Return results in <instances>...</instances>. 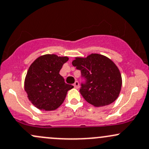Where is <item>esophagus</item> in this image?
<instances>
[{"instance_id": "esophagus-1", "label": "esophagus", "mask_w": 149, "mask_h": 149, "mask_svg": "<svg viewBox=\"0 0 149 149\" xmlns=\"http://www.w3.org/2000/svg\"><path fill=\"white\" fill-rule=\"evenodd\" d=\"M73 85H74V87L76 88V89H78V88H79V82H78V81H75Z\"/></svg>"}]
</instances>
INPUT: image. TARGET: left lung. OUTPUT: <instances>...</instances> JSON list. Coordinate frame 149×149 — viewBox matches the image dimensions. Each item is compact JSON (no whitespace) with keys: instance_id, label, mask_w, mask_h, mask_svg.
Masks as SVG:
<instances>
[{"instance_id":"1","label":"left lung","mask_w":149,"mask_h":149,"mask_svg":"<svg viewBox=\"0 0 149 149\" xmlns=\"http://www.w3.org/2000/svg\"><path fill=\"white\" fill-rule=\"evenodd\" d=\"M72 65L81 71L79 92L88 103L94 107L110 104L119 97L121 88V75L110 59L100 54H91L86 58L76 57Z\"/></svg>"}]
</instances>
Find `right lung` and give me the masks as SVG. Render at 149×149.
<instances>
[{
  "label": "right lung",
  "mask_w": 149,
  "mask_h": 149,
  "mask_svg": "<svg viewBox=\"0 0 149 149\" xmlns=\"http://www.w3.org/2000/svg\"><path fill=\"white\" fill-rule=\"evenodd\" d=\"M68 57L45 55L30 66L25 79V91L29 100L41 110L52 111L63 103L67 93L73 86L66 84L60 74Z\"/></svg>",
  "instance_id": "1"
}]
</instances>
